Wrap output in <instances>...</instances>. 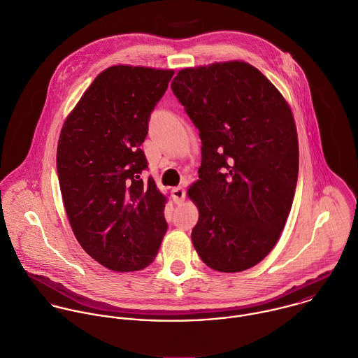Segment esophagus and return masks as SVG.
<instances>
[{"label":"esophagus","mask_w":358,"mask_h":358,"mask_svg":"<svg viewBox=\"0 0 358 358\" xmlns=\"http://www.w3.org/2000/svg\"><path fill=\"white\" fill-rule=\"evenodd\" d=\"M171 196H173V201L176 203H182L185 201V191H184V188H181V187L173 188L171 189Z\"/></svg>","instance_id":"1"}]
</instances>
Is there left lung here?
Returning <instances> with one entry per match:
<instances>
[{"instance_id":"obj_1","label":"left lung","mask_w":358,"mask_h":358,"mask_svg":"<svg viewBox=\"0 0 358 358\" xmlns=\"http://www.w3.org/2000/svg\"><path fill=\"white\" fill-rule=\"evenodd\" d=\"M171 90L199 130V180L188 188L199 218L192 243L220 273H241L275 246L292 208L299 141L289 103L243 61L184 68Z\"/></svg>"}]
</instances>
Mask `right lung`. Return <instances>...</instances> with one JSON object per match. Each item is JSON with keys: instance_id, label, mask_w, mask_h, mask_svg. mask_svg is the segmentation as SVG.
I'll list each match as a JSON object with an SVG mask.
<instances>
[{"instance_id": "1", "label": "right lung", "mask_w": 358, "mask_h": 358, "mask_svg": "<svg viewBox=\"0 0 358 358\" xmlns=\"http://www.w3.org/2000/svg\"><path fill=\"white\" fill-rule=\"evenodd\" d=\"M173 69L115 65L99 73L68 115L57 169L65 210L81 248L103 267L143 270L167 231L163 195L140 148Z\"/></svg>"}]
</instances>
